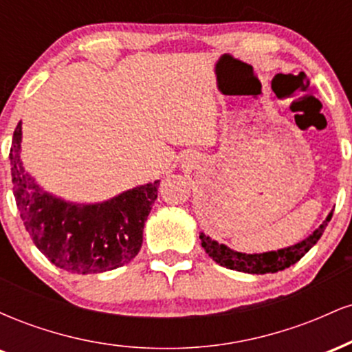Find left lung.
Here are the masks:
<instances>
[{
  "instance_id": "8db88e82",
  "label": "left lung",
  "mask_w": 352,
  "mask_h": 352,
  "mask_svg": "<svg viewBox=\"0 0 352 352\" xmlns=\"http://www.w3.org/2000/svg\"><path fill=\"white\" fill-rule=\"evenodd\" d=\"M331 217H333V213H329V215L326 217V220L322 221L308 238L300 241V243L288 246V248H281L278 250V252L254 254L240 253L228 248L227 245H221L218 243V241L212 240V238L205 235V233H200V240L201 246H204L205 252L208 253V256L212 258L213 261H217L218 265L225 266V268L252 274L276 273L285 268H289V266L296 263V261H300L301 258L318 243V240L321 238L322 233H324L326 227H328Z\"/></svg>"
}]
</instances>
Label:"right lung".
<instances>
[{"mask_svg": "<svg viewBox=\"0 0 352 352\" xmlns=\"http://www.w3.org/2000/svg\"><path fill=\"white\" fill-rule=\"evenodd\" d=\"M21 122L10 151L13 193L33 243L52 265L78 274L104 273L135 258L160 182L140 185L102 204H72L44 190L24 172Z\"/></svg>", "mask_w": 352, "mask_h": 352, "instance_id": "1", "label": "right lung"}]
</instances>
